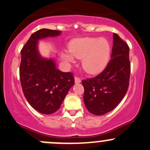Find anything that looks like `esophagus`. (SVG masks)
Returning <instances> with one entry per match:
<instances>
[{
    "label": "esophagus",
    "instance_id": "esophagus-1",
    "mask_svg": "<svg viewBox=\"0 0 150 150\" xmlns=\"http://www.w3.org/2000/svg\"><path fill=\"white\" fill-rule=\"evenodd\" d=\"M75 83H80L81 82V79L79 76H75Z\"/></svg>",
    "mask_w": 150,
    "mask_h": 150
}]
</instances>
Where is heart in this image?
I'll list each match as a JSON object with an SVG mask.
<instances>
[{"mask_svg": "<svg viewBox=\"0 0 150 150\" xmlns=\"http://www.w3.org/2000/svg\"><path fill=\"white\" fill-rule=\"evenodd\" d=\"M68 50L73 57L78 59L83 58V69L90 74L101 71L106 66L110 54V44L105 38H84L75 39L70 42ZM71 56L65 54L63 56L67 61H72Z\"/></svg>", "mask_w": 150, "mask_h": 150, "instance_id": "1", "label": "heart"}]
</instances>
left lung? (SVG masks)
<instances>
[{
	"instance_id": "left-lung-1",
	"label": "left lung",
	"mask_w": 150,
	"mask_h": 150,
	"mask_svg": "<svg viewBox=\"0 0 150 150\" xmlns=\"http://www.w3.org/2000/svg\"><path fill=\"white\" fill-rule=\"evenodd\" d=\"M129 46L113 33L111 59L103 72L83 80L84 103L90 112L103 115L112 110L126 95L130 77Z\"/></svg>"
}]
</instances>
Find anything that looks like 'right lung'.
Returning <instances> with one entry per match:
<instances>
[{
  "label": "right lung",
  "instance_id": "1",
  "mask_svg": "<svg viewBox=\"0 0 150 150\" xmlns=\"http://www.w3.org/2000/svg\"><path fill=\"white\" fill-rule=\"evenodd\" d=\"M60 33L39 30L31 35L21 52L19 73L23 92L29 104L42 114L56 112L75 83L72 72L57 70L53 60L42 58L38 52V40L59 35Z\"/></svg>",
  "mask_w": 150,
  "mask_h": 150
}]
</instances>
